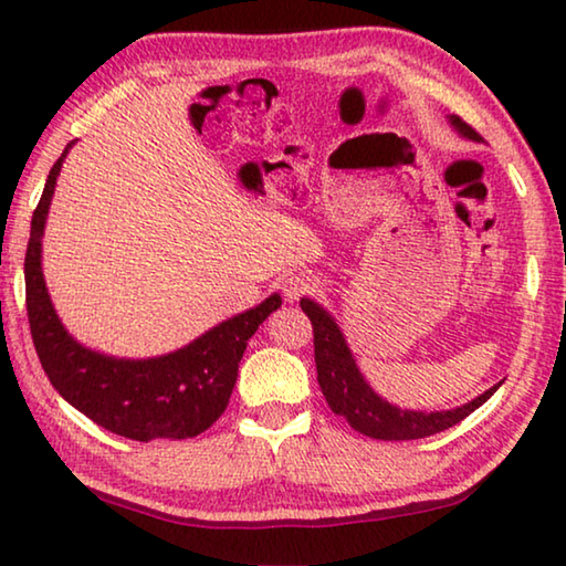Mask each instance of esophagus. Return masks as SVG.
<instances>
[{"label": "esophagus", "mask_w": 566, "mask_h": 566, "mask_svg": "<svg viewBox=\"0 0 566 566\" xmlns=\"http://www.w3.org/2000/svg\"><path fill=\"white\" fill-rule=\"evenodd\" d=\"M310 290H314V282H312L310 276H306V274H296V272H292V274L282 276V294H284L286 300H290V302L300 300V296H302V294H306Z\"/></svg>", "instance_id": "1"}]
</instances>
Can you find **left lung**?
Segmentation results:
<instances>
[{"instance_id":"left-lung-1","label":"left lung","mask_w":566,"mask_h":566,"mask_svg":"<svg viewBox=\"0 0 566 566\" xmlns=\"http://www.w3.org/2000/svg\"><path fill=\"white\" fill-rule=\"evenodd\" d=\"M449 122H452V127L462 134V137L472 142L482 139L464 119L454 117V114L449 117ZM300 304L314 329V361H317V381L322 387V395L327 399L334 415L347 419L349 427L357 429L359 434H367L371 439H385V442H407V439L432 437L459 424V421L482 407L484 401L502 387L500 381V385L486 389L484 395H479L476 399L447 411L399 409L395 405H389L387 399H381L377 391L364 381L357 361H354L347 342H344V334L332 314L327 310H322V306L312 300H302Z\"/></svg>"}]
</instances>
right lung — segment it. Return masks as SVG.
Instances as JSON below:
<instances>
[{"label": "right lung", "mask_w": 566, "mask_h": 566, "mask_svg": "<svg viewBox=\"0 0 566 566\" xmlns=\"http://www.w3.org/2000/svg\"><path fill=\"white\" fill-rule=\"evenodd\" d=\"M70 147L46 177L24 256L27 317L44 375L74 409L119 437L151 442L202 434L222 417L247 342L280 310L282 296H266L254 310L217 324L165 357L117 359L82 347L56 317L42 274L44 222Z\"/></svg>", "instance_id": "right-lung-1"}]
</instances>
